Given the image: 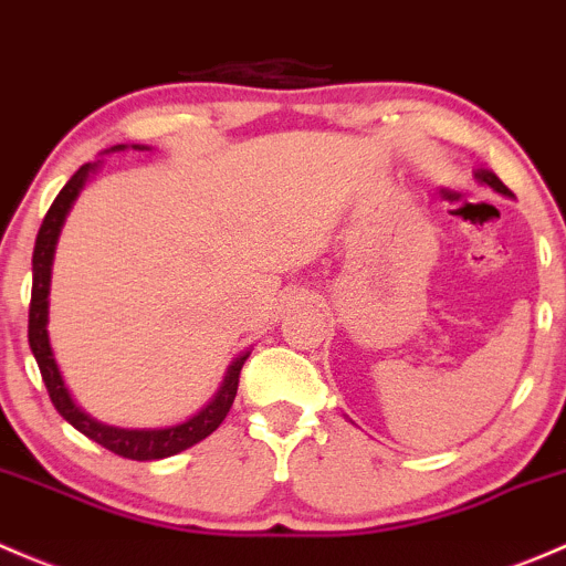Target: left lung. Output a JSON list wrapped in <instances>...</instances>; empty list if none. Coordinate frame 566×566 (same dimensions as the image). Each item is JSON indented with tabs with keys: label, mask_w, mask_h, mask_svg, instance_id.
<instances>
[{
	"label": "left lung",
	"mask_w": 566,
	"mask_h": 566,
	"mask_svg": "<svg viewBox=\"0 0 566 566\" xmlns=\"http://www.w3.org/2000/svg\"><path fill=\"white\" fill-rule=\"evenodd\" d=\"M476 179H480V182H485V185H491V188L496 190V193L512 196V193H510V188H506V185L501 182V179H499L496 174H493V171H476Z\"/></svg>",
	"instance_id": "left-lung-1"
}]
</instances>
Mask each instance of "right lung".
Here are the masks:
<instances>
[{
    "label": "right lung",
    "instance_id": "1",
    "mask_svg": "<svg viewBox=\"0 0 566 566\" xmlns=\"http://www.w3.org/2000/svg\"><path fill=\"white\" fill-rule=\"evenodd\" d=\"M111 149H125L111 147ZM147 149V147H136ZM92 171V163L81 166L78 171L70 177V182L60 190V196L54 198L51 209L45 212L43 226L38 231V240H34V253H32V302H29V348H32L34 359H38L40 376H43L45 389H49V398L54 403V409L73 424L75 430L86 436V439L97 441L101 447L114 452V455L127 458V460H160L171 458L177 452L188 450V447L198 444L201 439H207L212 430L220 428V422L229 413L231 403L237 398V387H240V373L244 359L250 354H242L234 365L229 368L223 387L214 395L212 403L207 409H201L193 419L182 424H174V428L163 430H125V428H111V424L95 422L92 417H86L78 406L73 403L70 392L62 381L60 368L54 363V354L49 346V332H45V322H49V283H51V261H54V244L60 237L62 223H65V214L70 203L75 201L78 190L84 188L86 174Z\"/></svg>",
    "mask_w": 566,
    "mask_h": 566
}]
</instances>
